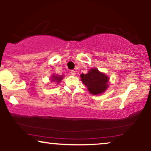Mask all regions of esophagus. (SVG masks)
Returning a JSON list of instances; mask_svg holds the SVG:
<instances>
[{
  "mask_svg": "<svg viewBox=\"0 0 151 151\" xmlns=\"http://www.w3.org/2000/svg\"><path fill=\"white\" fill-rule=\"evenodd\" d=\"M70 74H71V75L75 76L76 72H75V71H74V70H72V71H71V72H70Z\"/></svg>",
  "mask_w": 151,
  "mask_h": 151,
  "instance_id": "esophagus-1",
  "label": "esophagus"
}]
</instances>
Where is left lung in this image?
Here are the masks:
<instances>
[{
  "label": "left lung",
  "mask_w": 151,
  "mask_h": 151,
  "mask_svg": "<svg viewBox=\"0 0 151 151\" xmlns=\"http://www.w3.org/2000/svg\"><path fill=\"white\" fill-rule=\"evenodd\" d=\"M81 80L87 87L91 94L99 95L104 93L109 86V78L105 73L101 72L98 69L92 68L88 73L81 74Z\"/></svg>",
  "instance_id": "left-lung-1"
}]
</instances>
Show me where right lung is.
Returning a JSON list of instances; mask_svg holds the SVG:
<instances>
[{
    "label": "right lung",
    "instance_id": "add662e5",
    "mask_svg": "<svg viewBox=\"0 0 151 151\" xmlns=\"http://www.w3.org/2000/svg\"><path fill=\"white\" fill-rule=\"evenodd\" d=\"M64 75H58L56 74H52L50 76V80L51 82H55L57 84H60L63 79Z\"/></svg>",
    "mask_w": 151,
    "mask_h": 151
}]
</instances>
